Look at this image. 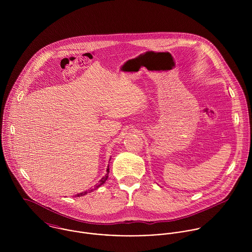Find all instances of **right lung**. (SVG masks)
I'll use <instances>...</instances> for the list:
<instances>
[{
	"mask_svg": "<svg viewBox=\"0 0 252 252\" xmlns=\"http://www.w3.org/2000/svg\"><path fill=\"white\" fill-rule=\"evenodd\" d=\"M110 160V159H109ZM108 173H109V167L108 166V168H107V173H106V175L101 179V180L98 181V183H96L95 184V186H94V188L93 189H90V190H88V191H84V192H81V193H79V194H76L75 195V197H81V196H84V195H86L87 193H90V192H92L93 190H95V189H98L101 185H103L105 182H106V180H108Z\"/></svg>",
	"mask_w": 252,
	"mask_h": 252,
	"instance_id": "obj_1",
	"label": "right lung"
}]
</instances>
